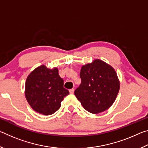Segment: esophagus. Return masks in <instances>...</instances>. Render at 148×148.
Wrapping results in <instances>:
<instances>
[{
  "instance_id": "34e87169",
  "label": "esophagus",
  "mask_w": 148,
  "mask_h": 148,
  "mask_svg": "<svg viewBox=\"0 0 148 148\" xmlns=\"http://www.w3.org/2000/svg\"><path fill=\"white\" fill-rule=\"evenodd\" d=\"M69 92H70V93H71V94H73L74 92V89H70V90H69Z\"/></svg>"
}]
</instances>
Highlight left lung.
Returning <instances> with one entry per match:
<instances>
[{
  "mask_svg": "<svg viewBox=\"0 0 148 148\" xmlns=\"http://www.w3.org/2000/svg\"><path fill=\"white\" fill-rule=\"evenodd\" d=\"M82 82L74 95L87 111L101 113L114 103L119 90V82L115 70L99 59L82 67Z\"/></svg>",
  "mask_w": 148,
  "mask_h": 148,
  "instance_id": "1",
  "label": "left lung"
}]
</instances>
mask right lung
<instances>
[{
  "mask_svg": "<svg viewBox=\"0 0 148 148\" xmlns=\"http://www.w3.org/2000/svg\"><path fill=\"white\" fill-rule=\"evenodd\" d=\"M64 81L58 69H47L44 65L34 70L27 77L25 97L32 108L45 116L55 113L69 91L63 87Z\"/></svg>",
  "mask_w": 148,
  "mask_h": 148,
  "instance_id": "right-lung-1",
  "label": "right lung"
}]
</instances>
